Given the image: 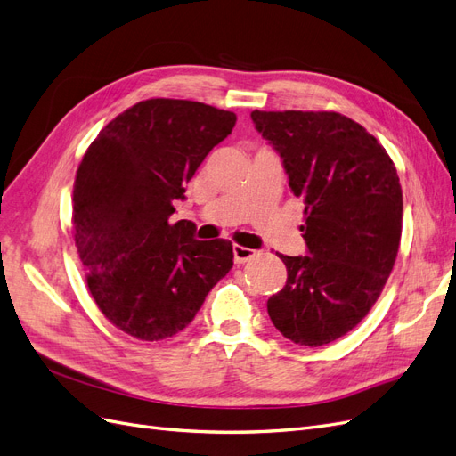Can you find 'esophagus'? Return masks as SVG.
Wrapping results in <instances>:
<instances>
[{
	"mask_svg": "<svg viewBox=\"0 0 456 456\" xmlns=\"http://www.w3.org/2000/svg\"><path fill=\"white\" fill-rule=\"evenodd\" d=\"M232 251H233V260H236V265H243V262H247V260L255 256L253 249H249V247L238 245V243H233Z\"/></svg>",
	"mask_w": 456,
	"mask_h": 456,
	"instance_id": "esophagus-1",
	"label": "esophagus"
}]
</instances>
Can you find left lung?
Instances as JSON below:
<instances>
[{
    "mask_svg": "<svg viewBox=\"0 0 456 456\" xmlns=\"http://www.w3.org/2000/svg\"><path fill=\"white\" fill-rule=\"evenodd\" d=\"M305 201L306 256L280 258L287 281L268 298L280 333L300 346L346 335L375 305L402 240L395 165L375 136L337 112H251Z\"/></svg>",
    "mask_w": 456,
    "mask_h": 456,
    "instance_id": "obj_1",
    "label": "left lung"
}]
</instances>
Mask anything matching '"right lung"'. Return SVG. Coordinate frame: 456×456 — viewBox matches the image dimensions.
Returning a JSON list of instances; mask_svg holds the SVG:
<instances>
[{
    "label": "right lung",
    "mask_w": 456,
    "mask_h": 456,
    "mask_svg": "<svg viewBox=\"0 0 456 456\" xmlns=\"http://www.w3.org/2000/svg\"><path fill=\"white\" fill-rule=\"evenodd\" d=\"M233 126L236 114L209 104L148 99L110 121L81 159L74 241L96 306L123 333H181L233 266L228 240L198 241L194 223H171L173 201Z\"/></svg>",
    "instance_id": "1"
}]
</instances>
